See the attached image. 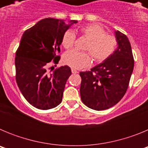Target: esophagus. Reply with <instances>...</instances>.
Masks as SVG:
<instances>
[{"label": "esophagus", "mask_w": 148, "mask_h": 148, "mask_svg": "<svg viewBox=\"0 0 148 148\" xmlns=\"http://www.w3.org/2000/svg\"><path fill=\"white\" fill-rule=\"evenodd\" d=\"M71 71H72V73H73V74H75V73H78V70H76L75 69H73V68H72V69H71Z\"/></svg>", "instance_id": "obj_1"}]
</instances>
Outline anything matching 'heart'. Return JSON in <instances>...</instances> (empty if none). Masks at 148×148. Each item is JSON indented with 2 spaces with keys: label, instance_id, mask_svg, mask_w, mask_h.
Returning <instances> with one entry per match:
<instances>
[{
  "label": "heart",
  "instance_id": "obj_1",
  "mask_svg": "<svg viewBox=\"0 0 148 148\" xmlns=\"http://www.w3.org/2000/svg\"><path fill=\"white\" fill-rule=\"evenodd\" d=\"M80 32L88 39L84 49L89 52H79L76 49L68 51L64 55V64L74 69H82L90 66L92 57L95 62H102L114 53L117 40L112 35L97 24H88L80 28ZM75 34L69 29L62 37V45L65 49L72 48L75 44Z\"/></svg>",
  "mask_w": 148,
  "mask_h": 148
}]
</instances>
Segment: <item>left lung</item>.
I'll return each instance as SVG.
<instances>
[{
	"mask_svg": "<svg viewBox=\"0 0 148 148\" xmlns=\"http://www.w3.org/2000/svg\"><path fill=\"white\" fill-rule=\"evenodd\" d=\"M118 47L114 53L90 71L80 72L82 102L95 110H104L116 104L127 90L134 66L127 37L116 31Z\"/></svg>",
	"mask_w": 148,
	"mask_h": 148,
	"instance_id": "8db88e82",
	"label": "left lung"
}]
</instances>
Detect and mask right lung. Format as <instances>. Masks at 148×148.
Here are the masks:
<instances>
[{
    "mask_svg": "<svg viewBox=\"0 0 148 148\" xmlns=\"http://www.w3.org/2000/svg\"><path fill=\"white\" fill-rule=\"evenodd\" d=\"M77 21L44 18L23 34L15 54L16 82L26 100L40 110L61 104L65 84L72 74L68 66L49 73L48 64H58L60 45L64 32ZM53 67V66H52Z\"/></svg>",
    "mask_w": 148,
    "mask_h": 148,
    "instance_id": "1",
    "label": "right lung"
}]
</instances>
